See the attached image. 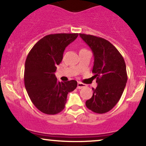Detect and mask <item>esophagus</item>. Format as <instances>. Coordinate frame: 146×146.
Listing matches in <instances>:
<instances>
[{"label":"esophagus","instance_id":"1","mask_svg":"<svg viewBox=\"0 0 146 146\" xmlns=\"http://www.w3.org/2000/svg\"><path fill=\"white\" fill-rule=\"evenodd\" d=\"M84 87H86V84H84L80 82L78 83V88H79V89H81V88H84Z\"/></svg>","mask_w":146,"mask_h":146}]
</instances>
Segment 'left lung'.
<instances>
[{
  "label": "left lung",
  "instance_id": "1",
  "mask_svg": "<svg viewBox=\"0 0 146 146\" xmlns=\"http://www.w3.org/2000/svg\"><path fill=\"white\" fill-rule=\"evenodd\" d=\"M80 36L93 53L92 72L98 83L86 106L94 113H107L117 104L124 90L128 80L125 61L109 41L92 35L80 33Z\"/></svg>",
  "mask_w": 146,
  "mask_h": 146
}]
</instances>
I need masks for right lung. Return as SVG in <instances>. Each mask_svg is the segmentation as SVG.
<instances>
[{
	"label": "right lung",
	"instance_id": "add662e5",
	"mask_svg": "<svg viewBox=\"0 0 146 146\" xmlns=\"http://www.w3.org/2000/svg\"><path fill=\"white\" fill-rule=\"evenodd\" d=\"M78 33H56L43 37L27 57L25 86L33 105L42 113L56 115L64 108L67 95L78 86L75 80L60 82L55 72L63 58L65 48Z\"/></svg>",
	"mask_w": 146,
	"mask_h": 146
}]
</instances>
